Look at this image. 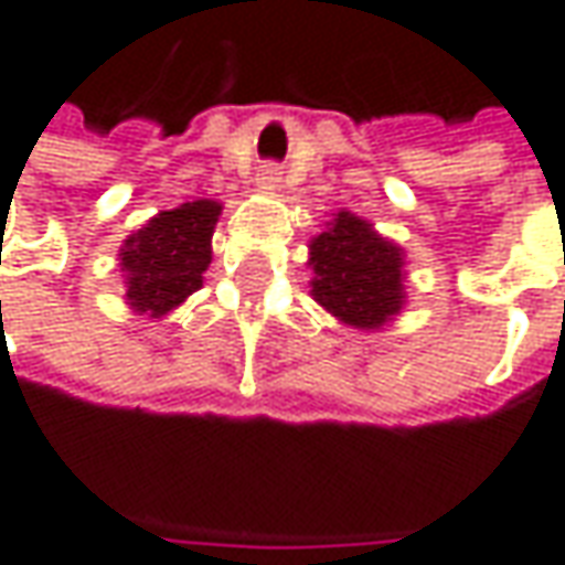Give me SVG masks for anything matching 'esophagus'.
Segmentation results:
<instances>
[{
	"label": "esophagus",
	"instance_id": "esophagus-1",
	"mask_svg": "<svg viewBox=\"0 0 565 565\" xmlns=\"http://www.w3.org/2000/svg\"><path fill=\"white\" fill-rule=\"evenodd\" d=\"M279 175H282V172H279V166H264V169H260V185L273 188L276 182H279Z\"/></svg>",
	"mask_w": 565,
	"mask_h": 565
}]
</instances>
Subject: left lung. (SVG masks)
<instances>
[{
  "label": "left lung",
  "mask_w": 565,
  "mask_h": 565,
  "mask_svg": "<svg viewBox=\"0 0 565 565\" xmlns=\"http://www.w3.org/2000/svg\"><path fill=\"white\" fill-rule=\"evenodd\" d=\"M315 298L339 320L377 330L402 308V254L352 213H337L333 226L311 242Z\"/></svg>",
  "instance_id": "1"
}]
</instances>
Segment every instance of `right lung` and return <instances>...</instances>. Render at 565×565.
Returning <instances> with one entry per match:
<instances>
[{
  "mask_svg": "<svg viewBox=\"0 0 565 565\" xmlns=\"http://www.w3.org/2000/svg\"><path fill=\"white\" fill-rule=\"evenodd\" d=\"M216 216V201H191L157 213L125 242L119 257L135 311L163 317L201 289Z\"/></svg>",
  "mask_w": 565,
  "mask_h": 565,
  "instance_id": "add662e5",
  "label": "right lung"
}]
</instances>
